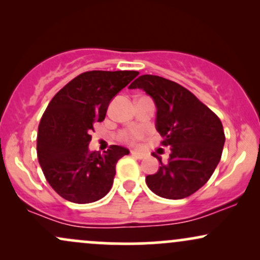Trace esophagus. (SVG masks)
Listing matches in <instances>:
<instances>
[{"mask_svg": "<svg viewBox=\"0 0 260 260\" xmlns=\"http://www.w3.org/2000/svg\"><path fill=\"white\" fill-rule=\"evenodd\" d=\"M131 154H132L133 157H136V159H139V160L144 159V157H145L144 154L140 153V151H137V150H132V151H131Z\"/></svg>", "mask_w": 260, "mask_h": 260, "instance_id": "esophagus-1", "label": "esophagus"}]
</instances>
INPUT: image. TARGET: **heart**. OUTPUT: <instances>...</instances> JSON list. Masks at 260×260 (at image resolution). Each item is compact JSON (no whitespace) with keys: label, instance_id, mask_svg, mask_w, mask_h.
<instances>
[{"label":"heart","instance_id":"1","mask_svg":"<svg viewBox=\"0 0 260 260\" xmlns=\"http://www.w3.org/2000/svg\"><path fill=\"white\" fill-rule=\"evenodd\" d=\"M122 139L124 140V142L127 143H131V144H133V143L137 142V139H138V134L136 132H133V131H128V132H123L122 133Z\"/></svg>","mask_w":260,"mask_h":260}]
</instances>
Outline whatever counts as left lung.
<instances>
[{
  "instance_id": "1",
  "label": "left lung",
  "mask_w": 260,
  "mask_h": 260,
  "mask_svg": "<svg viewBox=\"0 0 260 260\" xmlns=\"http://www.w3.org/2000/svg\"><path fill=\"white\" fill-rule=\"evenodd\" d=\"M143 89L156 105L157 132L169 161L145 177L148 187L166 199L187 198L202 188L221 159L225 133L220 118L186 88L159 76L144 74L129 89Z\"/></svg>"
}]
</instances>
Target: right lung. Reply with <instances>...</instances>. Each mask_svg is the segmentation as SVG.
I'll use <instances>...</instances> for the list:
<instances>
[{
	"label": "right lung",
	"mask_w": 260,
	"mask_h": 260,
	"mask_svg": "<svg viewBox=\"0 0 260 260\" xmlns=\"http://www.w3.org/2000/svg\"><path fill=\"white\" fill-rule=\"evenodd\" d=\"M136 71H89L67 83L39 123L37 151L45 178L57 194L77 204L96 202L111 189L116 164L129 150L111 145L89 151L91 131L104 121L112 98L138 76Z\"/></svg>",
	"instance_id": "add662e5"
}]
</instances>
